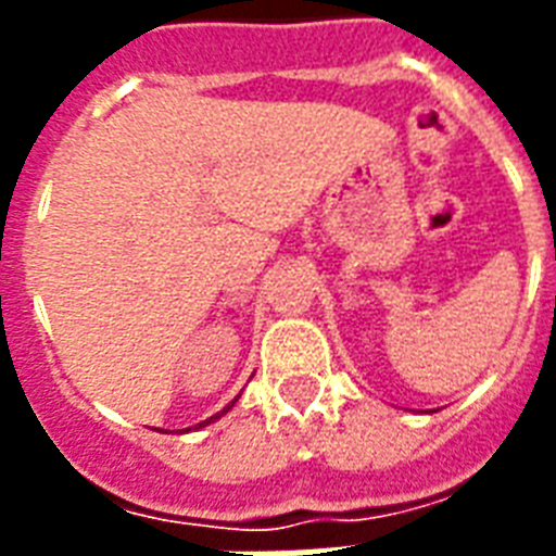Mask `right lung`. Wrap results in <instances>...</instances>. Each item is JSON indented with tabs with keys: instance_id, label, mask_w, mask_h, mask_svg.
I'll return each mask as SVG.
<instances>
[{
	"instance_id": "1",
	"label": "right lung",
	"mask_w": 556,
	"mask_h": 556,
	"mask_svg": "<svg viewBox=\"0 0 556 556\" xmlns=\"http://www.w3.org/2000/svg\"><path fill=\"white\" fill-rule=\"evenodd\" d=\"M236 401H239V395H236V397H233V401H230V404H227V406H225V409H222V413H216V415H210L207 421H201V424H195V430H201V427H207V424L218 421V418H222V415H225V413H230V409H233V404H236ZM159 432H164V430H159ZM181 432H190V427H187V430H181Z\"/></svg>"
}]
</instances>
